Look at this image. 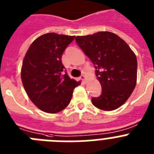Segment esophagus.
<instances>
[{
  "label": "esophagus",
  "mask_w": 154,
  "mask_h": 154,
  "mask_svg": "<svg viewBox=\"0 0 154 154\" xmlns=\"http://www.w3.org/2000/svg\"><path fill=\"white\" fill-rule=\"evenodd\" d=\"M80 79L82 81V82H84V83H85V81H86V77H85V75H82L80 76Z\"/></svg>",
  "instance_id": "esophagus-1"
}]
</instances>
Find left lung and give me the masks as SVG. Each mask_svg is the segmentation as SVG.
Listing matches in <instances>:
<instances>
[{
    "label": "left lung",
    "mask_w": 154,
    "mask_h": 154,
    "mask_svg": "<svg viewBox=\"0 0 154 154\" xmlns=\"http://www.w3.org/2000/svg\"><path fill=\"white\" fill-rule=\"evenodd\" d=\"M75 42L95 65L102 93L92 104L105 111L120 107L137 84V60L130 46L116 34L99 31L77 36Z\"/></svg>",
    "instance_id": "obj_1"
}]
</instances>
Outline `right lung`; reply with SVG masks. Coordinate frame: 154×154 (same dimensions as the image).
<instances>
[{
	"label": "right lung",
	"mask_w": 154,
	"mask_h": 154,
	"mask_svg": "<svg viewBox=\"0 0 154 154\" xmlns=\"http://www.w3.org/2000/svg\"><path fill=\"white\" fill-rule=\"evenodd\" d=\"M75 36L47 33L35 39L25 54L21 81L31 102L48 113L63 110L80 82L70 79L62 56Z\"/></svg>",
	"instance_id": "right-lung-1"
}]
</instances>
